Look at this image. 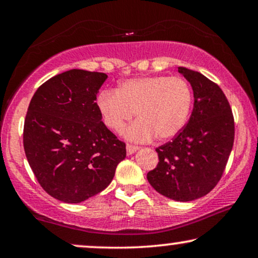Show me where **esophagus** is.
Segmentation results:
<instances>
[{
    "instance_id": "obj_1",
    "label": "esophagus",
    "mask_w": 258,
    "mask_h": 258,
    "mask_svg": "<svg viewBox=\"0 0 258 258\" xmlns=\"http://www.w3.org/2000/svg\"><path fill=\"white\" fill-rule=\"evenodd\" d=\"M137 149H139V146H135V144H130V143L126 144V153H128V155L134 154Z\"/></svg>"
}]
</instances>
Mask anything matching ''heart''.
<instances>
[{
    "label": "heart",
    "mask_w": 258,
    "mask_h": 258,
    "mask_svg": "<svg viewBox=\"0 0 258 258\" xmlns=\"http://www.w3.org/2000/svg\"><path fill=\"white\" fill-rule=\"evenodd\" d=\"M194 95L182 77L151 76L124 81L116 91L98 95L97 107L108 128L121 132L137 112L140 119L125 132L126 137L147 141L156 136L175 137L188 121Z\"/></svg>",
    "instance_id": "obj_1"
}]
</instances>
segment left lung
I'll list each match as a JSON object with an SVG mask.
<instances>
[{
	"mask_svg": "<svg viewBox=\"0 0 258 258\" xmlns=\"http://www.w3.org/2000/svg\"><path fill=\"white\" fill-rule=\"evenodd\" d=\"M178 73L192 87L191 116L171 142L156 148L158 163L147 178L163 196L188 202L207 195L220 182L234 144L235 122L216 83L183 67Z\"/></svg>",
	"mask_w": 258,
	"mask_h": 258,
	"instance_id": "1",
	"label": "left lung"
}]
</instances>
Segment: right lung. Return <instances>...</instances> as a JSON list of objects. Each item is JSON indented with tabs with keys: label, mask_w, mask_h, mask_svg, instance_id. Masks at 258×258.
Here are the masks:
<instances>
[{
	"label": "right lung",
	"mask_w": 258,
	"mask_h": 258,
	"mask_svg": "<svg viewBox=\"0 0 258 258\" xmlns=\"http://www.w3.org/2000/svg\"><path fill=\"white\" fill-rule=\"evenodd\" d=\"M104 73L73 69L38 87L24 119L23 147L45 192L80 203L110 184L125 143L109 130L96 95Z\"/></svg>",
	"instance_id": "right-lung-1"
}]
</instances>
